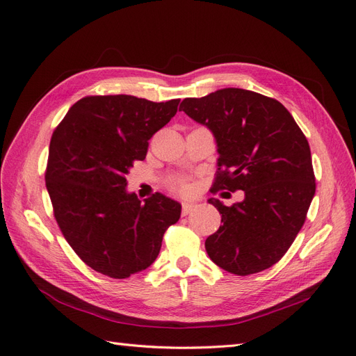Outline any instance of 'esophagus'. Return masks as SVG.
<instances>
[{"mask_svg":"<svg viewBox=\"0 0 356 356\" xmlns=\"http://www.w3.org/2000/svg\"><path fill=\"white\" fill-rule=\"evenodd\" d=\"M195 209H196V204L195 203H187V202L182 203V215H188Z\"/></svg>","mask_w":356,"mask_h":356,"instance_id":"esophagus-1","label":"esophagus"}]
</instances>
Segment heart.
<instances>
[{
	"mask_svg": "<svg viewBox=\"0 0 356 356\" xmlns=\"http://www.w3.org/2000/svg\"><path fill=\"white\" fill-rule=\"evenodd\" d=\"M168 187L172 191L181 193V195H187V193H190V190H191L190 182L184 177H172V178H169Z\"/></svg>",
	"mask_w": 356,
	"mask_h": 356,
	"instance_id": "obj_1",
	"label": "heart"
}]
</instances>
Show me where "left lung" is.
<instances>
[{
    "instance_id": "8db88e82",
    "label": "left lung",
    "mask_w": 356,
    "mask_h": 356,
    "mask_svg": "<svg viewBox=\"0 0 356 356\" xmlns=\"http://www.w3.org/2000/svg\"><path fill=\"white\" fill-rule=\"evenodd\" d=\"M179 110L217 139L213 193H245V199L232 207L208 200L222 222L204 242L209 258L238 276L272 267L303 227L315 196L305 134L281 102L251 90L227 88L187 98Z\"/></svg>"
}]
</instances>
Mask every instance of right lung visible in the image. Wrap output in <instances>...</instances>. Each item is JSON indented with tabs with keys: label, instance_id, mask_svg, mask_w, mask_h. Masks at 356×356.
<instances>
[{
	"label": "right lung",
	"instance_id": "obj_1",
	"mask_svg": "<svg viewBox=\"0 0 356 356\" xmlns=\"http://www.w3.org/2000/svg\"><path fill=\"white\" fill-rule=\"evenodd\" d=\"M179 99L131 95L86 96L50 139L46 187L53 215L83 263L114 279L145 270L181 204L160 193L141 203L126 191V174L144 160L148 139L169 123Z\"/></svg>",
	"mask_w": 356,
	"mask_h": 356
}]
</instances>
